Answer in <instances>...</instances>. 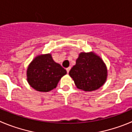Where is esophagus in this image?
I'll use <instances>...</instances> for the list:
<instances>
[{"mask_svg": "<svg viewBox=\"0 0 132 132\" xmlns=\"http://www.w3.org/2000/svg\"><path fill=\"white\" fill-rule=\"evenodd\" d=\"M70 69H71V67H68V68L66 69V70H67V73H69V72Z\"/></svg>", "mask_w": 132, "mask_h": 132, "instance_id": "1", "label": "esophagus"}]
</instances>
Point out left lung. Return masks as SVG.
I'll return each instance as SVG.
<instances>
[{
    "label": "left lung",
    "mask_w": 132,
    "mask_h": 132,
    "mask_svg": "<svg viewBox=\"0 0 132 132\" xmlns=\"http://www.w3.org/2000/svg\"><path fill=\"white\" fill-rule=\"evenodd\" d=\"M69 75L78 89L93 91L105 84L108 69L102 59L95 52H81Z\"/></svg>",
    "instance_id": "left-lung-1"
}]
</instances>
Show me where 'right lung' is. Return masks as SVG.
<instances>
[{
    "instance_id": "add662e5",
    "label": "right lung",
    "mask_w": 132,
    "mask_h": 132,
    "mask_svg": "<svg viewBox=\"0 0 132 132\" xmlns=\"http://www.w3.org/2000/svg\"><path fill=\"white\" fill-rule=\"evenodd\" d=\"M66 74V70L54 61L51 54L36 56L26 71L28 83L40 92H48L56 88L60 79Z\"/></svg>"
}]
</instances>
